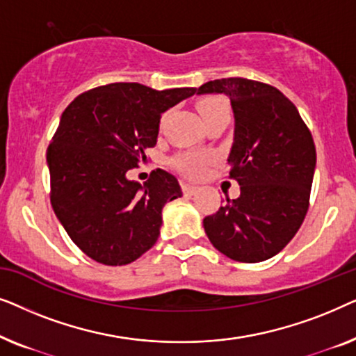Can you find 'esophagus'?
I'll return each instance as SVG.
<instances>
[{
	"label": "esophagus",
	"mask_w": 356,
	"mask_h": 356,
	"mask_svg": "<svg viewBox=\"0 0 356 356\" xmlns=\"http://www.w3.org/2000/svg\"><path fill=\"white\" fill-rule=\"evenodd\" d=\"M181 188H183L184 194H194L197 191V186H194V184H191V183H183Z\"/></svg>",
	"instance_id": "34e87169"
}]
</instances>
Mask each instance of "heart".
<instances>
[{
	"mask_svg": "<svg viewBox=\"0 0 356 356\" xmlns=\"http://www.w3.org/2000/svg\"><path fill=\"white\" fill-rule=\"evenodd\" d=\"M197 110L199 113H201L202 120L217 113H230L228 102L223 99V97L217 95L204 97V99L199 100ZM212 160V155L206 152H183L173 159V165L189 178H201L202 175L206 173L209 163H211Z\"/></svg>",
	"mask_w": 356,
	"mask_h": 356,
	"instance_id": "obj_1",
	"label": "heart"
}]
</instances>
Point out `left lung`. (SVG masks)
<instances>
[{"instance_id":"1","label":"left lung","mask_w":356,"mask_h":356,"mask_svg":"<svg viewBox=\"0 0 356 356\" xmlns=\"http://www.w3.org/2000/svg\"><path fill=\"white\" fill-rule=\"evenodd\" d=\"M196 94H225L235 115L228 155L240 196L204 218L209 240L238 262H261L289 245L305 220L316 147L296 106L279 89L243 77L209 81Z\"/></svg>"}]
</instances>
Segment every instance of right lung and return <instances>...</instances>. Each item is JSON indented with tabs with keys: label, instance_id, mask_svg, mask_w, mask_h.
I'll list each match as a JSON object with an SVG mask.
<instances>
[{
	"label": "right lung",
	"instance_id": "1",
	"mask_svg": "<svg viewBox=\"0 0 356 356\" xmlns=\"http://www.w3.org/2000/svg\"><path fill=\"white\" fill-rule=\"evenodd\" d=\"M194 87L155 90L113 82L77 95L47 150L50 201L79 250L100 264L124 266L155 245L162 209L181 197L172 173L154 170L144 186L126 178L157 144L163 111Z\"/></svg>",
	"mask_w": 356,
	"mask_h": 356
}]
</instances>
